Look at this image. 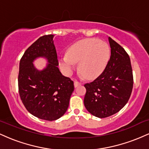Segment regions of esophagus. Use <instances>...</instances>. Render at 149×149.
Wrapping results in <instances>:
<instances>
[{"mask_svg":"<svg viewBox=\"0 0 149 149\" xmlns=\"http://www.w3.org/2000/svg\"><path fill=\"white\" fill-rule=\"evenodd\" d=\"M81 85V83H78V81H74V87L75 88H77L78 86H79V85Z\"/></svg>","mask_w":149,"mask_h":149,"instance_id":"esophagus-1","label":"esophagus"}]
</instances>
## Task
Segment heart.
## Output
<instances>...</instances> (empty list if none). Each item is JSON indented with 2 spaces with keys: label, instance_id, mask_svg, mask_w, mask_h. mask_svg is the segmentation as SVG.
Masks as SVG:
<instances>
[{
  "label": "heart",
  "instance_id": "b5f03b06",
  "mask_svg": "<svg viewBox=\"0 0 149 149\" xmlns=\"http://www.w3.org/2000/svg\"><path fill=\"white\" fill-rule=\"evenodd\" d=\"M109 58L110 48L107 42L86 38L71 45L66 55L59 58V64L65 74L71 76L76 69V63H79V71L83 76L93 79L103 72Z\"/></svg>",
  "mask_w": 149,
  "mask_h": 149
}]
</instances>
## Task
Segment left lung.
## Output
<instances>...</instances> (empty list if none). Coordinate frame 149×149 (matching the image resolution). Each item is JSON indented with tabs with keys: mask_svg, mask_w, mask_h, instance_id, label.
Returning a JSON list of instances; mask_svg holds the SVG:
<instances>
[{
	"mask_svg": "<svg viewBox=\"0 0 149 149\" xmlns=\"http://www.w3.org/2000/svg\"><path fill=\"white\" fill-rule=\"evenodd\" d=\"M111 57L104 71L85 84L84 105L92 115L104 118L119 111L127 103L133 88L130 59L125 50L109 37Z\"/></svg>",
	"mask_w": 149,
	"mask_h": 149,
	"instance_id": "1",
	"label": "left lung"
}]
</instances>
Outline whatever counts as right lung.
<instances>
[{"label": "right lung", "instance_id": "1", "mask_svg": "<svg viewBox=\"0 0 149 149\" xmlns=\"http://www.w3.org/2000/svg\"><path fill=\"white\" fill-rule=\"evenodd\" d=\"M54 36L39 38L25 51L18 76L19 92L26 109L36 117L49 121L59 119L66 113L74 90L73 82L63 76L57 67ZM40 57L48 62L42 70L36 68L33 63Z\"/></svg>", "mask_w": 149, "mask_h": 149}]
</instances>
